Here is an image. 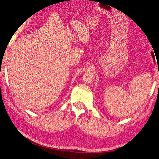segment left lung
<instances>
[{
	"mask_svg": "<svg viewBox=\"0 0 159 159\" xmlns=\"http://www.w3.org/2000/svg\"><path fill=\"white\" fill-rule=\"evenodd\" d=\"M151 55H152V58L154 59V60H154V55L153 52H151Z\"/></svg>",
	"mask_w": 159,
	"mask_h": 159,
	"instance_id": "left-lung-1",
	"label": "left lung"
}]
</instances>
